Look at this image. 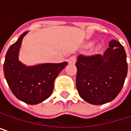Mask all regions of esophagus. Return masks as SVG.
<instances>
[{"instance_id": "obj_1", "label": "esophagus", "mask_w": 131, "mask_h": 131, "mask_svg": "<svg viewBox=\"0 0 131 131\" xmlns=\"http://www.w3.org/2000/svg\"><path fill=\"white\" fill-rule=\"evenodd\" d=\"M76 56H74V55H73V56H71V57H70L69 58H68V60H67V61H68V63L69 64H74L75 63H76Z\"/></svg>"}]
</instances>
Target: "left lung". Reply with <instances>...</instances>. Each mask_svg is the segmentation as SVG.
Returning <instances> with one entry per match:
<instances>
[{
  "instance_id": "1",
  "label": "left lung",
  "mask_w": 131,
  "mask_h": 131,
  "mask_svg": "<svg viewBox=\"0 0 131 131\" xmlns=\"http://www.w3.org/2000/svg\"><path fill=\"white\" fill-rule=\"evenodd\" d=\"M103 55H79L76 67L77 90L80 96L92 105L114 100L121 92L127 73L124 47L112 40Z\"/></svg>"
}]
</instances>
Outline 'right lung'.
I'll return each mask as SVG.
<instances>
[{
	"mask_svg": "<svg viewBox=\"0 0 131 131\" xmlns=\"http://www.w3.org/2000/svg\"><path fill=\"white\" fill-rule=\"evenodd\" d=\"M23 33L8 49L4 64V73L13 95L29 105H36L47 99L54 90V82L67 62L26 66L19 60Z\"/></svg>",
	"mask_w": 131,
	"mask_h": 131,
	"instance_id": "add662e5",
	"label": "right lung"
}]
</instances>
